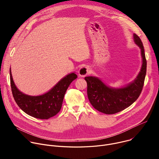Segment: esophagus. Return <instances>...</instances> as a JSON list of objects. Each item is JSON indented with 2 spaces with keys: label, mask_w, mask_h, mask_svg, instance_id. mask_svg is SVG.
I'll list each match as a JSON object with an SVG mask.
<instances>
[{
  "label": "esophagus",
  "mask_w": 159,
  "mask_h": 159,
  "mask_svg": "<svg viewBox=\"0 0 159 159\" xmlns=\"http://www.w3.org/2000/svg\"><path fill=\"white\" fill-rule=\"evenodd\" d=\"M90 71V68L87 66H82L79 71V75L80 77H85L87 75Z\"/></svg>",
  "instance_id": "34e87169"
}]
</instances>
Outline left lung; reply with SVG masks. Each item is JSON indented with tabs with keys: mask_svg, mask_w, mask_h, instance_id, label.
<instances>
[{
	"mask_svg": "<svg viewBox=\"0 0 159 159\" xmlns=\"http://www.w3.org/2000/svg\"><path fill=\"white\" fill-rule=\"evenodd\" d=\"M133 38L135 43L141 49L142 57L141 70L133 82L124 87L115 89L107 86L98 77H85L90 104L96 109L106 115L115 114L125 109L139 98L142 93L147 72V60L140 37L134 34Z\"/></svg>",
	"mask_w": 159,
	"mask_h": 159,
	"instance_id": "obj_1",
	"label": "left lung"
}]
</instances>
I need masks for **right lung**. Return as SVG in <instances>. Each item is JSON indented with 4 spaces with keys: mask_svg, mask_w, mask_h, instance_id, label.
<instances>
[{
    "mask_svg": "<svg viewBox=\"0 0 159 159\" xmlns=\"http://www.w3.org/2000/svg\"><path fill=\"white\" fill-rule=\"evenodd\" d=\"M77 78L75 73H71L61 79L48 93L31 96L21 93L16 87L10 68L11 90L16 102L26 114L41 120H48L58 113L68 87Z\"/></svg>",
    "mask_w": 159,
    "mask_h": 159,
    "instance_id": "1",
    "label": "right lung"
}]
</instances>
